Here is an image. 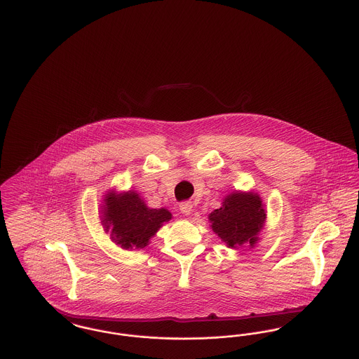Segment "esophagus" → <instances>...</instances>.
Instances as JSON below:
<instances>
[{
    "mask_svg": "<svg viewBox=\"0 0 359 359\" xmlns=\"http://www.w3.org/2000/svg\"><path fill=\"white\" fill-rule=\"evenodd\" d=\"M179 208H180V212H182V213L190 215V213L193 212V202L184 201V202H182V203L179 205Z\"/></svg>",
    "mask_w": 359,
    "mask_h": 359,
    "instance_id": "obj_1",
    "label": "esophagus"
}]
</instances>
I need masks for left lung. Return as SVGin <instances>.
Instances as JSON below:
<instances>
[{"mask_svg": "<svg viewBox=\"0 0 359 359\" xmlns=\"http://www.w3.org/2000/svg\"><path fill=\"white\" fill-rule=\"evenodd\" d=\"M265 209L257 194L233 193L228 195L220 209L210 213L213 231L229 248L245 243L254 245L264 221Z\"/></svg>", "mask_w": 359, "mask_h": 359, "instance_id": "8db88e82", "label": "left lung"}]
</instances>
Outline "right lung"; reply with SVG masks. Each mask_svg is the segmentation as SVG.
Instances as JSON below:
<instances>
[{
	"label": "right lung",
	"mask_w": 359,
	"mask_h": 359,
	"mask_svg": "<svg viewBox=\"0 0 359 359\" xmlns=\"http://www.w3.org/2000/svg\"><path fill=\"white\" fill-rule=\"evenodd\" d=\"M104 224L111 226V238L124 248H143L163 222L170 220L166 209H149L137 193L108 194Z\"/></svg>",
	"instance_id": "add662e5"
}]
</instances>
